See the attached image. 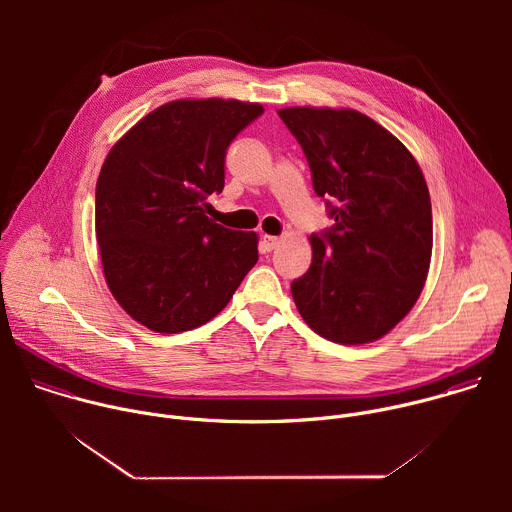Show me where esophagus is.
I'll return each instance as SVG.
<instances>
[{
    "mask_svg": "<svg viewBox=\"0 0 512 512\" xmlns=\"http://www.w3.org/2000/svg\"><path fill=\"white\" fill-rule=\"evenodd\" d=\"M261 243H263V249H265V251H273V249L279 245V237H271V235H265Z\"/></svg>",
    "mask_w": 512,
    "mask_h": 512,
    "instance_id": "obj_1",
    "label": "esophagus"
}]
</instances>
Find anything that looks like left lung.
Here are the masks:
<instances>
[{"instance_id":"1","label":"left lung","mask_w":512,"mask_h":512,"mask_svg":"<svg viewBox=\"0 0 512 512\" xmlns=\"http://www.w3.org/2000/svg\"><path fill=\"white\" fill-rule=\"evenodd\" d=\"M281 121L302 145L334 225L314 233L312 265L291 296L320 336L364 344L417 302L431 259V200L405 145L352 109L289 107Z\"/></svg>"}]
</instances>
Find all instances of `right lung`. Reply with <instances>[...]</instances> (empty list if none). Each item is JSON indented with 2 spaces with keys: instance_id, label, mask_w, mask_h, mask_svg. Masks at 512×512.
<instances>
[{
  "instance_id": "1",
  "label": "right lung",
  "mask_w": 512,
  "mask_h": 512,
  "mask_svg": "<svg viewBox=\"0 0 512 512\" xmlns=\"http://www.w3.org/2000/svg\"><path fill=\"white\" fill-rule=\"evenodd\" d=\"M257 103L182 99L158 107L109 152L95 192V233L119 306L160 334L212 320L257 263V235L208 216L225 188L231 141Z\"/></svg>"
}]
</instances>
